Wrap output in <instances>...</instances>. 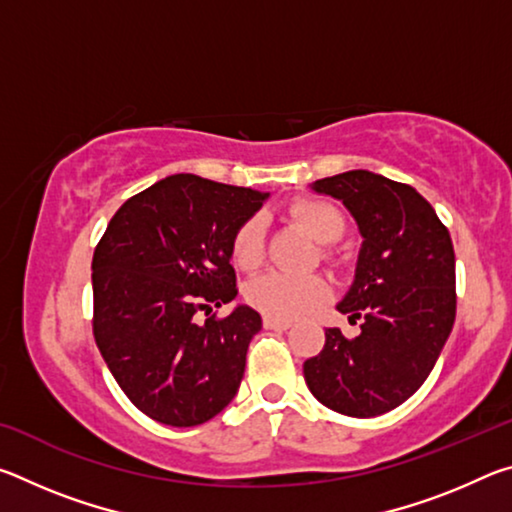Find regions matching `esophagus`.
Listing matches in <instances>:
<instances>
[{
  "instance_id": "esophagus-1",
  "label": "esophagus",
  "mask_w": 512,
  "mask_h": 512,
  "mask_svg": "<svg viewBox=\"0 0 512 512\" xmlns=\"http://www.w3.org/2000/svg\"><path fill=\"white\" fill-rule=\"evenodd\" d=\"M264 327L266 329H275V332H284V329L291 327V323H289V320H275V318L264 316Z\"/></svg>"
}]
</instances>
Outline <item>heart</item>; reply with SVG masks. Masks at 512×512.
Here are the masks:
<instances>
[{
	"instance_id": "1",
	"label": "heart",
	"mask_w": 512,
	"mask_h": 512,
	"mask_svg": "<svg viewBox=\"0 0 512 512\" xmlns=\"http://www.w3.org/2000/svg\"><path fill=\"white\" fill-rule=\"evenodd\" d=\"M293 221H298L318 244H336L345 232L343 214L332 203L320 198H298L289 207ZM232 262L241 271H255L266 255V221L255 214L239 225L232 235ZM332 296V289L320 275H289L266 273L255 277L246 287L250 307L275 320H296L311 314Z\"/></svg>"
}]
</instances>
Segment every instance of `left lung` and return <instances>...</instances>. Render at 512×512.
I'll return each mask as SVG.
<instances>
[{
    "label": "left lung",
    "instance_id": "obj_1",
    "mask_svg": "<svg viewBox=\"0 0 512 512\" xmlns=\"http://www.w3.org/2000/svg\"><path fill=\"white\" fill-rule=\"evenodd\" d=\"M341 201L361 232L352 287L336 305L361 334L325 329L305 361L311 395L336 413L375 418L409 400L429 377L456 318L452 237L411 185L366 169L311 183Z\"/></svg>",
    "mask_w": 512,
    "mask_h": 512
}]
</instances>
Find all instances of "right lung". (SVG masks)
Wrapping results in <instances>:
<instances>
[{"label":"right lung","instance_id":"right-lung-1","mask_svg":"<svg viewBox=\"0 0 512 512\" xmlns=\"http://www.w3.org/2000/svg\"><path fill=\"white\" fill-rule=\"evenodd\" d=\"M271 194L176 173L119 207L94 250V341L137 409L169 427L212 420L237 395L262 316L196 314L237 298L232 235Z\"/></svg>","mask_w":512,"mask_h":512}]
</instances>
